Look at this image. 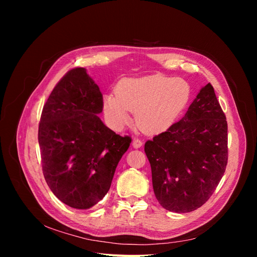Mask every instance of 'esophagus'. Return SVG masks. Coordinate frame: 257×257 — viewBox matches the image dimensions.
<instances>
[{"instance_id": "obj_1", "label": "esophagus", "mask_w": 257, "mask_h": 257, "mask_svg": "<svg viewBox=\"0 0 257 257\" xmlns=\"http://www.w3.org/2000/svg\"><path fill=\"white\" fill-rule=\"evenodd\" d=\"M142 146H143V141H142V139L135 138L134 141H133V147L137 149V148H141Z\"/></svg>"}]
</instances>
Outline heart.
Wrapping results in <instances>:
<instances>
[{"label": "heart", "instance_id": "b5f03b06", "mask_svg": "<svg viewBox=\"0 0 257 257\" xmlns=\"http://www.w3.org/2000/svg\"><path fill=\"white\" fill-rule=\"evenodd\" d=\"M191 84L180 77L153 75L125 78L116 85L115 93L104 96V113L110 125L121 130L136 112L138 127L151 134L168 130L188 106Z\"/></svg>", "mask_w": 257, "mask_h": 257}]
</instances>
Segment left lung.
Here are the masks:
<instances>
[{"label":"left lung","mask_w":257,"mask_h":257,"mask_svg":"<svg viewBox=\"0 0 257 257\" xmlns=\"http://www.w3.org/2000/svg\"><path fill=\"white\" fill-rule=\"evenodd\" d=\"M155 197L173 212H191L211 197L227 165V121L211 83L183 118L145 144Z\"/></svg>","instance_id":"obj_1"}]
</instances>
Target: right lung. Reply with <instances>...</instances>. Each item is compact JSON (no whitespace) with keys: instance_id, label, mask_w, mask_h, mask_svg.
<instances>
[{"instance_id":"obj_1","label":"right lung","mask_w":257,"mask_h":257,"mask_svg":"<svg viewBox=\"0 0 257 257\" xmlns=\"http://www.w3.org/2000/svg\"><path fill=\"white\" fill-rule=\"evenodd\" d=\"M103 95L83 67L68 71L44 105L38 144L45 180L62 203L89 209L109 191L132 138L108 128L97 115Z\"/></svg>"}]
</instances>
